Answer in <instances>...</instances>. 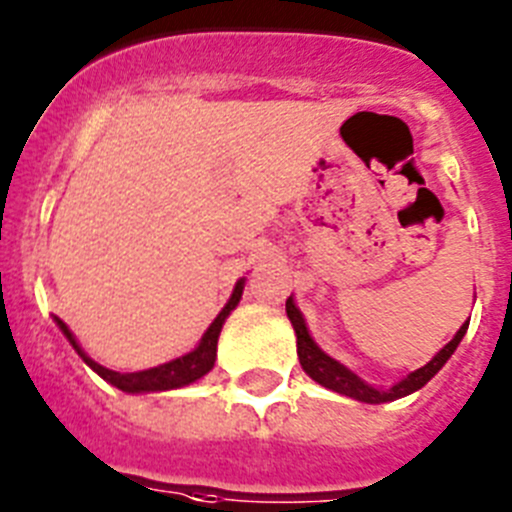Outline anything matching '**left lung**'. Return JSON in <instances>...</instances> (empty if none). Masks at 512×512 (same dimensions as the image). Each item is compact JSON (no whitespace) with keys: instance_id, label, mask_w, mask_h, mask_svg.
I'll return each instance as SVG.
<instances>
[{"instance_id":"obj_1","label":"left lung","mask_w":512,"mask_h":512,"mask_svg":"<svg viewBox=\"0 0 512 512\" xmlns=\"http://www.w3.org/2000/svg\"><path fill=\"white\" fill-rule=\"evenodd\" d=\"M287 314L294 325V332H297V355H299V363H302L304 373H307L312 381L320 383V386L342 393V396L355 398V401H363V403H386V401H393V398L409 396V393L419 391L421 386H426V383H429L431 378L439 373V370H442V365L452 358V353L457 350L459 342H462L464 332H467V325H470V322H464V325L459 327L457 335L452 337V342H447V345H444V348L439 350V353L434 355V358H431L424 368H419V370H414L411 375H406L403 381H398L396 386L388 388V391H378V388H373V386H368V383L360 381L358 375L350 373L345 365H340L337 360H332L330 355H325L320 348H317V345H314V340L309 337V332H307V325H304L302 312L294 307L292 297L287 299Z\"/></svg>"}]
</instances>
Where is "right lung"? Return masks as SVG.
Instances as JSON below:
<instances>
[{
  "mask_svg": "<svg viewBox=\"0 0 512 512\" xmlns=\"http://www.w3.org/2000/svg\"><path fill=\"white\" fill-rule=\"evenodd\" d=\"M243 294V279L238 281L236 289H233L231 299H228V304H225L223 309H220V314L213 320V325L208 327V332L203 335V340H200V345L192 353L182 355V358L172 360V363H164L159 365V368H149V370H139V373H116V370H109L103 368V365L93 363L91 358H86V353H83L81 348H78V342H75V337L70 335V330L65 327L63 320H58L55 317V322H58V327L63 330V335L68 337L70 345H73L75 350H78V355H81L83 360H86L88 365H91L93 370H96L98 375H101L103 381H109L111 386H116L119 391H126V393H152V391H170V388H180V386H187V383H195L198 378H203L205 373H208L210 368H213L215 363V348H218V335H220V327H223L225 317L231 314V309H236L238 299H241Z\"/></svg>",
  "mask_w": 512,
  "mask_h": 512,
  "instance_id": "obj_1",
  "label": "right lung"
}]
</instances>
